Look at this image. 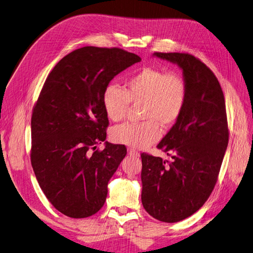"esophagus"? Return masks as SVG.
Wrapping results in <instances>:
<instances>
[{"mask_svg":"<svg viewBox=\"0 0 253 253\" xmlns=\"http://www.w3.org/2000/svg\"><path fill=\"white\" fill-rule=\"evenodd\" d=\"M127 154L129 156H133V157H139L140 154L137 151H135L134 149H127Z\"/></svg>","mask_w":253,"mask_h":253,"instance_id":"esophagus-1","label":"esophagus"}]
</instances>
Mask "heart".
<instances>
[{"label": "heart", "mask_w": 253, "mask_h": 253, "mask_svg": "<svg viewBox=\"0 0 253 253\" xmlns=\"http://www.w3.org/2000/svg\"><path fill=\"white\" fill-rule=\"evenodd\" d=\"M187 99L186 83L178 75L154 67H142L128 79L126 90L109 84L103 90L102 105L106 117L120 121L129 102L141 106L140 124H124L112 128L111 139L129 148L144 149L160 138V128L171 127L180 117Z\"/></svg>", "instance_id": "b5f03b06"}]
</instances>
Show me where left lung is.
Here are the masks:
<instances>
[{
    "label": "left lung",
    "instance_id": "left-lung-1",
    "mask_svg": "<svg viewBox=\"0 0 253 253\" xmlns=\"http://www.w3.org/2000/svg\"><path fill=\"white\" fill-rule=\"evenodd\" d=\"M182 71L187 99L179 119L157 145L172 160L141 154V202L151 216L176 223L194 214L215 186L228 147L223 90L215 76L189 53L155 52Z\"/></svg>",
    "mask_w": 253,
    "mask_h": 253
}]
</instances>
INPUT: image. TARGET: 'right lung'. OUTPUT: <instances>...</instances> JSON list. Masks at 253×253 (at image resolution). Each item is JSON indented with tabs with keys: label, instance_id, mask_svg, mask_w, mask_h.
Here are the masks:
<instances>
[{
	"label": "right lung",
	"instance_id": "obj_1",
	"mask_svg": "<svg viewBox=\"0 0 253 253\" xmlns=\"http://www.w3.org/2000/svg\"><path fill=\"white\" fill-rule=\"evenodd\" d=\"M140 60L120 48L81 47L61 59L44 83L32 117L30 158L45 196L66 216L88 217L105 203L126 149L105 141L102 94ZM103 141V151H91Z\"/></svg>",
	"mask_w": 253,
	"mask_h": 253
}]
</instances>
